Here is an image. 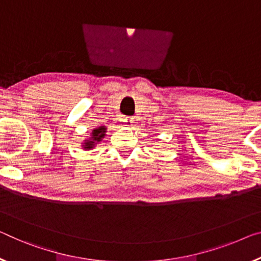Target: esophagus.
Segmentation results:
<instances>
[{"mask_svg":"<svg viewBox=\"0 0 261 261\" xmlns=\"http://www.w3.org/2000/svg\"><path fill=\"white\" fill-rule=\"evenodd\" d=\"M122 122L125 126H130L132 123H133V118H129V117H125L122 119Z\"/></svg>","mask_w":261,"mask_h":261,"instance_id":"esophagus-1","label":"esophagus"}]
</instances>
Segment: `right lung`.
<instances>
[{
    "instance_id": "1",
    "label": "right lung",
    "mask_w": 261,
    "mask_h": 261,
    "mask_svg": "<svg viewBox=\"0 0 261 261\" xmlns=\"http://www.w3.org/2000/svg\"><path fill=\"white\" fill-rule=\"evenodd\" d=\"M105 132H106V128L101 126V127H98L95 128V129H93V132H92V136L90 140H86L85 141V146H84V148L85 149H91V148L94 147L95 142H99L101 141V139L105 136Z\"/></svg>"
}]
</instances>
